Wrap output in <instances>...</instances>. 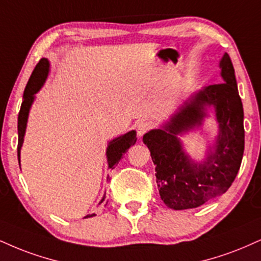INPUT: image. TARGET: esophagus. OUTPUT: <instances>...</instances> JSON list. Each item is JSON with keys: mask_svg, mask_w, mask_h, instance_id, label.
Wrapping results in <instances>:
<instances>
[{"mask_svg": "<svg viewBox=\"0 0 261 261\" xmlns=\"http://www.w3.org/2000/svg\"><path fill=\"white\" fill-rule=\"evenodd\" d=\"M150 128V124L149 122H146V121H142V122H140L139 125H137V127H136V130H137V136L139 137H142L144 134L147 133V131H148Z\"/></svg>", "mask_w": 261, "mask_h": 261, "instance_id": "obj_1", "label": "esophagus"}]
</instances>
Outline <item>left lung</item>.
I'll use <instances>...</instances> for the list:
<instances>
[{
  "mask_svg": "<svg viewBox=\"0 0 261 261\" xmlns=\"http://www.w3.org/2000/svg\"><path fill=\"white\" fill-rule=\"evenodd\" d=\"M222 84L209 85L191 95L161 128L143 136L155 165L156 185L166 206L192 209L221 196L237 176L243 158V106L230 56L220 61ZM213 106L218 122L216 143L202 162L193 161L177 137L199 128Z\"/></svg>",
  "mask_w": 261,
  "mask_h": 261,
  "instance_id": "obj_1",
  "label": "left lung"
}]
</instances>
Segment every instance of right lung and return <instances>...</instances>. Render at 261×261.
<instances>
[{
    "mask_svg": "<svg viewBox=\"0 0 261 261\" xmlns=\"http://www.w3.org/2000/svg\"><path fill=\"white\" fill-rule=\"evenodd\" d=\"M49 71V62L48 59L42 58L37 63V65L34 69L33 74H31L29 81H28L27 87H25L24 96H23V103H21L19 115H18V161H19L20 166V149L24 142V136L25 131H27V124H28V118H29V112L31 106H33L34 100H35V95L39 92L41 87L43 86L45 81L47 79V75ZM136 131L131 130L128 133L121 135V136L117 137V139L112 140L108 143L107 147L106 154H107V162H108V168L114 169L115 165L120 162L121 156L124 153L127 152V149L131 146H134L136 143ZM106 199V193L103 194L100 203L105 202ZM96 214H89L85 216L86 218H92Z\"/></svg>",
    "mask_w": 261,
    "mask_h": 261,
    "instance_id": "obj_1",
    "label": "right lung"
}]
</instances>
